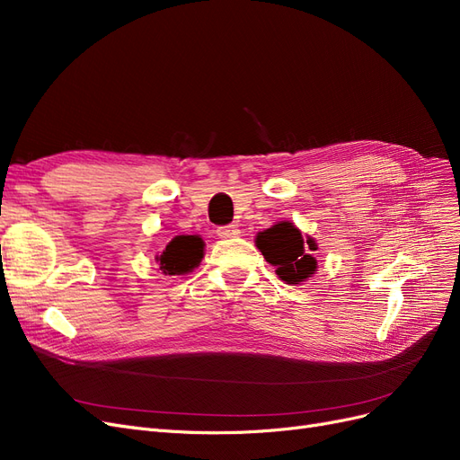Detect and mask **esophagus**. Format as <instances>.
Here are the masks:
<instances>
[{"mask_svg": "<svg viewBox=\"0 0 460 460\" xmlns=\"http://www.w3.org/2000/svg\"><path fill=\"white\" fill-rule=\"evenodd\" d=\"M217 234H218V238H222V240H230V238H238L240 230H238V226L228 225V226H220L217 230Z\"/></svg>", "mask_w": 460, "mask_h": 460, "instance_id": "34e87169", "label": "esophagus"}]
</instances>
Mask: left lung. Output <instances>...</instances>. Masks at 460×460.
Segmentation results:
<instances>
[{
	"label": "left lung",
	"instance_id": "obj_1",
	"mask_svg": "<svg viewBox=\"0 0 460 460\" xmlns=\"http://www.w3.org/2000/svg\"><path fill=\"white\" fill-rule=\"evenodd\" d=\"M255 243L262 257L276 269V274L288 284L305 282L316 270V259L311 255V252H316V243L313 238L303 240L294 222L282 220L259 232Z\"/></svg>",
	"mask_w": 460,
	"mask_h": 460
}]
</instances>
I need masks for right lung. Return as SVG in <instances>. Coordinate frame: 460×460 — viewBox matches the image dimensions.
<instances>
[{
	"label": "right lung",
	"instance_id": "1",
	"mask_svg": "<svg viewBox=\"0 0 460 460\" xmlns=\"http://www.w3.org/2000/svg\"><path fill=\"white\" fill-rule=\"evenodd\" d=\"M203 240L199 235H176V238L163 249V253L155 257L163 274L180 276L188 274L203 259Z\"/></svg>",
	"mask_w": 460,
	"mask_h": 460
}]
</instances>
